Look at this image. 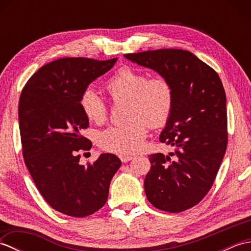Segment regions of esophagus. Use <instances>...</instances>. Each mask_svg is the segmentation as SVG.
<instances>
[{"label": "esophagus", "mask_w": 251, "mask_h": 251, "mask_svg": "<svg viewBox=\"0 0 251 251\" xmlns=\"http://www.w3.org/2000/svg\"><path fill=\"white\" fill-rule=\"evenodd\" d=\"M120 158H121V161L123 162V163H127V162H129V161H131L132 158H134V156H131V155H120Z\"/></svg>", "instance_id": "esophagus-1"}]
</instances>
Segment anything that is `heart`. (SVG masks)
<instances>
[{
	"label": "heart",
	"instance_id": "b5f03b06",
	"mask_svg": "<svg viewBox=\"0 0 251 251\" xmlns=\"http://www.w3.org/2000/svg\"><path fill=\"white\" fill-rule=\"evenodd\" d=\"M114 102L127 100L128 122L110 126L98 135V145L103 150L117 154H131L143 146L148 123L153 128L166 124L174 108L175 90L165 75L149 76L145 71L122 67L104 84ZM83 113L95 124H102L108 117V106L93 88L85 89L79 97Z\"/></svg>",
	"mask_w": 251,
	"mask_h": 251
}]
</instances>
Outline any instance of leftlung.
<instances>
[{
  "mask_svg": "<svg viewBox=\"0 0 251 251\" xmlns=\"http://www.w3.org/2000/svg\"><path fill=\"white\" fill-rule=\"evenodd\" d=\"M124 56L168 77L175 90L172 114L159 136L175 152L149 155L148 200L164 211L190 209L211 189L226 150V97L221 79L188 50L163 49Z\"/></svg>",
  "mask_w": 251,
  "mask_h": 251,
  "instance_id": "1",
  "label": "left lung"
}]
</instances>
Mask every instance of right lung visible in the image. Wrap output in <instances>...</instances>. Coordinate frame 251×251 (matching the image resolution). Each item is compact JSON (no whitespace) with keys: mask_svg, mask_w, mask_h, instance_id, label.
Returning a JSON list of instances; mask_svg holds the SVG:
<instances>
[{"mask_svg":"<svg viewBox=\"0 0 251 251\" xmlns=\"http://www.w3.org/2000/svg\"><path fill=\"white\" fill-rule=\"evenodd\" d=\"M116 60L60 58L39 69L21 92L18 116L25 163L44 200L63 215L83 218L99 210L121 167L120 158L111 153L86 166L79 164V153L92 148L82 136L89 123L79 97Z\"/></svg>","mask_w":251,"mask_h":251,"instance_id":"obj_1","label":"right lung"}]
</instances>
